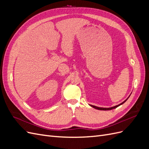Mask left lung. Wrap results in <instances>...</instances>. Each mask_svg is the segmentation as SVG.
Listing matches in <instances>:
<instances>
[{"instance_id":"obj_1","label":"left lung","mask_w":149,"mask_h":149,"mask_svg":"<svg viewBox=\"0 0 149 149\" xmlns=\"http://www.w3.org/2000/svg\"><path fill=\"white\" fill-rule=\"evenodd\" d=\"M129 96L128 97V98L129 97ZM128 98L127 99H126V100L124 101V102H123L122 103H120V104H118V105H117V106H113V107H107V108H106V107H97V106H93V105H90L91 106V107H94V108H95V109H98V110H102V111H107V110H111V109H115V108H116V107H118V106H120V105H122L123 104H124L126 101H127V100H128Z\"/></svg>"}]
</instances>
